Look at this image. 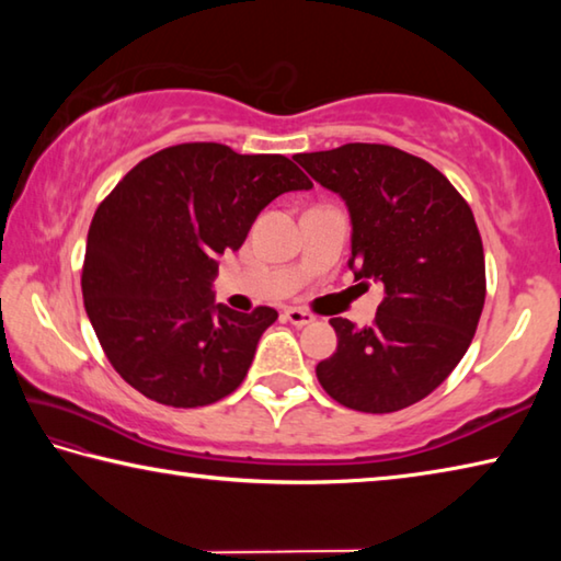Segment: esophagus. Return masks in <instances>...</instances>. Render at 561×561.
Here are the masks:
<instances>
[{"mask_svg":"<svg viewBox=\"0 0 561 561\" xmlns=\"http://www.w3.org/2000/svg\"><path fill=\"white\" fill-rule=\"evenodd\" d=\"M284 321H289L291 327H307V324H311V321H314V317H311L309 311H304V309L289 307V309H284Z\"/></svg>","mask_w":561,"mask_h":561,"instance_id":"esophagus-1","label":"esophagus"}]
</instances>
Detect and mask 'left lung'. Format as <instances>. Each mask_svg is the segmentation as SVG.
Returning <instances> with one entry per match:
<instances>
[{"label": "left lung", "instance_id": "left-lung-1", "mask_svg": "<svg viewBox=\"0 0 561 561\" xmlns=\"http://www.w3.org/2000/svg\"><path fill=\"white\" fill-rule=\"evenodd\" d=\"M294 160L351 217L348 270L378 282L371 327L329 319L324 391L360 413H393L435 391L468 351L485 304V254L472 210L440 170L393 146L346 144Z\"/></svg>", "mask_w": 561, "mask_h": 561}]
</instances>
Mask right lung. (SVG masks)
Returning a JSON list of instances; mask_svg holds the SVG:
<instances>
[{
  "label": "right lung",
  "instance_id": "add662e5",
  "mask_svg": "<svg viewBox=\"0 0 561 561\" xmlns=\"http://www.w3.org/2000/svg\"><path fill=\"white\" fill-rule=\"evenodd\" d=\"M309 187L289 158L220 144L158 150L113 187L89 227L81 289L123 381L173 408L210 405L244 381L277 311L217 304V257L240 250L274 197Z\"/></svg>",
  "mask_w": 561,
  "mask_h": 561
}]
</instances>
